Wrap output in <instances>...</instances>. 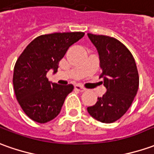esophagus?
Listing matches in <instances>:
<instances>
[{"mask_svg": "<svg viewBox=\"0 0 154 154\" xmlns=\"http://www.w3.org/2000/svg\"><path fill=\"white\" fill-rule=\"evenodd\" d=\"M75 89H76V90H77V91H79V92H84V91L86 90L85 88H82V86H80V85H76L75 86Z\"/></svg>", "mask_w": 154, "mask_h": 154, "instance_id": "34e87169", "label": "esophagus"}]
</instances>
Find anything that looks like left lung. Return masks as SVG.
<instances>
[{
    "label": "left lung",
    "instance_id": "1",
    "mask_svg": "<svg viewBox=\"0 0 154 154\" xmlns=\"http://www.w3.org/2000/svg\"><path fill=\"white\" fill-rule=\"evenodd\" d=\"M96 47L106 93L88 107L91 116L103 123H112L124 116L137 95L139 76L133 55L116 38L88 33Z\"/></svg>",
    "mask_w": 154,
    "mask_h": 154
}]
</instances>
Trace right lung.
<instances>
[{
  "label": "right lung",
  "mask_w": 154,
  "mask_h": 154,
  "mask_svg": "<svg viewBox=\"0 0 154 154\" xmlns=\"http://www.w3.org/2000/svg\"><path fill=\"white\" fill-rule=\"evenodd\" d=\"M83 36L82 32L40 35L20 55L14 66L12 82L16 98L31 120L46 123L59 115L74 87L51 82L46 74L50 70L57 72L60 60L69 47Z\"/></svg>",
  "instance_id": "add662e5"
}]
</instances>
